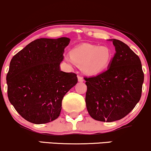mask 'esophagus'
I'll return each instance as SVG.
<instances>
[{
	"mask_svg": "<svg viewBox=\"0 0 151 151\" xmlns=\"http://www.w3.org/2000/svg\"><path fill=\"white\" fill-rule=\"evenodd\" d=\"M78 81L79 82H83L84 81V79H83V78L81 76H78Z\"/></svg>",
	"mask_w": 151,
	"mask_h": 151,
	"instance_id": "34e87169",
	"label": "esophagus"
}]
</instances>
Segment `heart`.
I'll return each mask as SVG.
<instances>
[{
    "mask_svg": "<svg viewBox=\"0 0 151 151\" xmlns=\"http://www.w3.org/2000/svg\"><path fill=\"white\" fill-rule=\"evenodd\" d=\"M70 57L66 58L68 62L82 66L85 72L94 74L102 71L109 66L113 55L107 47L85 44L73 48Z\"/></svg>",
    "mask_w": 151,
    "mask_h": 151,
    "instance_id": "obj_1",
    "label": "heart"
}]
</instances>
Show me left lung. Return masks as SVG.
Here are the masks:
<instances>
[{
    "label": "left lung",
    "mask_w": 151,
    "mask_h": 151,
    "mask_svg": "<svg viewBox=\"0 0 151 151\" xmlns=\"http://www.w3.org/2000/svg\"><path fill=\"white\" fill-rule=\"evenodd\" d=\"M115 52L109 68L85 77V102L89 114L101 122L120 120L140 100L144 74L140 59L123 42L113 39Z\"/></svg>",
    "instance_id": "obj_1"
}]
</instances>
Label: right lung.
<instances>
[{
  "mask_svg": "<svg viewBox=\"0 0 151 151\" xmlns=\"http://www.w3.org/2000/svg\"><path fill=\"white\" fill-rule=\"evenodd\" d=\"M68 38L33 40L11 59L6 81L9 101L22 118L45 124L59 116L65 94L78 83L74 73L61 71Z\"/></svg>",
  "mask_w": 151,
  "mask_h": 151,
  "instance_id": "obj_1",
  "label": "right lung"
}]
</instances>
